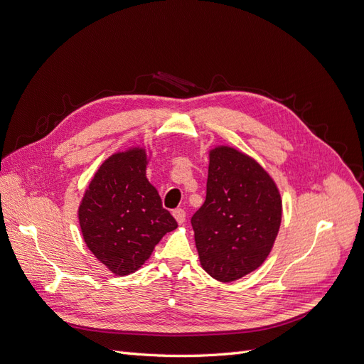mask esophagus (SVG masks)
Returning a JSON list of instances; mask_svg holds the SVG:
<instances>
[{"mask_svg": "<svg viewBox=\"0 0 364 364\" xmlns=\"http://www.w3.org/2000/svg\"><path fill=\"white\" fill-rule=\"evenodd\" d=\"M173 217L176 218V222L182 225L185 222V218H186V213L183 211L182 208H178V209H174V211H173Z\"/></svg>", "mask_w": 364, "mask_h": 364, "instance_id": "obj_1", "label": "esophagus"}]
</instances>
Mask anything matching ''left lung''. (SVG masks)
<instances>
[{
	"mask_svg": "<svg viewBox=\"0 0 364 364\" xmlns=\"http://www.w3.org/2000/svg\"><path fill=\"white\" fill-rule=\"evenodd\" d=\"M206 200L191 225L202 267L232 282L267 259L282 220L277 182L262 165L230 146L208 151Z\"/></svg>",
	"mask_w": 364,
	"mask_h": 364,
	"instance_id": "obj_1",
	"label": "left lung"
}]
</instances>
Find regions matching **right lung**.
<instances>
[{
    "mask_svg": "<svg viewBox=\"0 0 364 364\" xmlns=\"http://www.w3.org/2000/svg\"><path fill=\"white\" fill-rule=\"evenodd\" d=\"M151 153L149 144L112 153L95 171L77 211L87 249L115 277L135 273L161 238L178 228L146 176Z\"/></svg>",
    "mask_w": 364,
    "mask_h": 364,
    "instance_id": "1",
    "label": "right lung"
}]
</instances>
